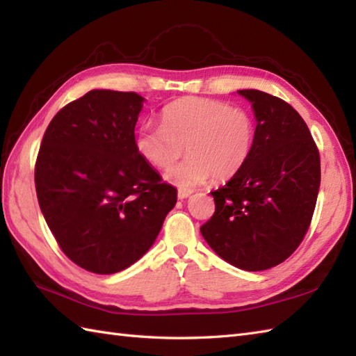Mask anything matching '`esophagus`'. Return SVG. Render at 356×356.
Listing matches in <instances>:
<instances>
[{"instance_id":"esophagus-1","label":"esophagus","mask_w":356,"mask_h":356,"mask_svg":"<svg viewBox=\"0 0 356 356\" xmlns=\"http://www.w3.org/2000/svg\"><path fill=\"white\" fill-rule=\"evenodd\" d=\"M191 194H193V190H185V188H180V190L177 191L179 199H186V197H190Z\"/></svg>"}]
</instances>
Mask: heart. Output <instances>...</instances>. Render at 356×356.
<instances>
[{"label": "heart", "instance_id": "b5f03b06", "mask_svg": "<svg viewBox=\"0 0 356 356\" xmlns=\"http://www.w3.org/2000/svg\"><path fill=\"white\" fill-rule=\"evenodd\" d=\"M161 124H143L136 149L157 170H170L186 151L184 163L168 172L179 186L228 180L248 163L255 145V120L246 108L208 97H180L161 110Z\"/></svg>", "mask_w": 356, "mask_h": 356}]
</instances>
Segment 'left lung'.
<instances>
[{"instance_id": "obj_1", "label": "left lung", "mask_w": 356, "mask_h": 356, "mask_svg": "<svg viewBox=\"0 0 356 356\" xmlns=\"http://www.w3.org/2000/svg\"><path fill=\"white\" fill-rule=\"evenodd\" d=\"M252 102L255 145L248 163L213 191L216 211L200 232L217 255L245 270H264L295 252L311 226L321 182L318 147L289 104L260 90Z\"/></svg>"}]
</instances>
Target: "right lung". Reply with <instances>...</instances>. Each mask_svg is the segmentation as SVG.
Segmentation results:
<instances>
[{"label":"right lung","mask_w":356,"mask_h":356,"mask_svg":"<svg viewBox=\"0 0 356 356\" xmlns=\"http://www.w3.org/2000/svg\"><path fill=\"white\" fill-rule=\"evenodd\" d=\"M143 97L92 90L50 120L35 163L38 203L61 251L115 274L154 243L177 190L136 149Z\"/></svg>","instance_id":"right-lung-1"}]
</instances>
